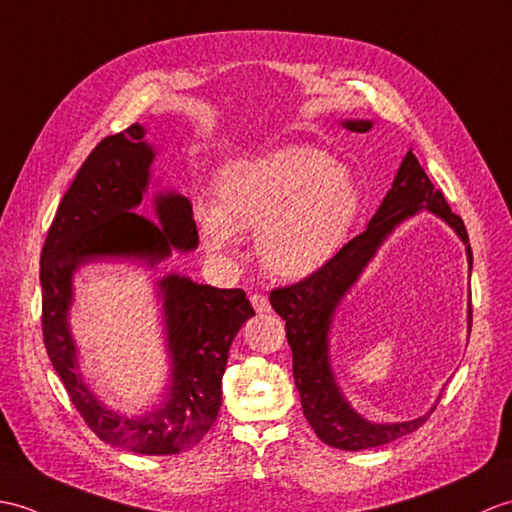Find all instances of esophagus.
Segmentation results:
<instances>
[{
    "label": "esophagus",
    "mask_w": 512,
    "mask_h": 512,
    "mask_svg": "<svg viewBox=\"0 0 512 512\" xmlns=\"http://www.w3.org/2000/svg\"><path fill=\"white\" fill-rule=\"evenodd\" d=\"M249 300H252V306L256 309V313H267L271 309L267 295H263V293H252L249 295Z\"/></svg>",
    "instance_id": "1"
}]
</instances>
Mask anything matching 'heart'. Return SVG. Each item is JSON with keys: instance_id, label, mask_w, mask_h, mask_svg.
<instances>
[{"instance_id": "heart-1", "label": "heart", "mask_w": 512, "mask_h": 512, "mask_svg": "<svg viewBox=\"0 0 512 512\" xmlns=\"http://www.w3.org/2000/svg\"><path fill=\"white\" fill-rule=\"evenodd\" d=\"M359 208L350 170L313 146H289L225 166L214 179V208H199L203 241L230 252L234 232H258L267 269L304 278L342 243Z\"/></svg>"}]
</instances>
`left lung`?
<instances>
[{
  "label": "left lung",
  "instance_id": "obj_1",
  "mask_svg": "<svg viewBox=\"0 0 512 512\" xmlns=\"http://www.w3.org/2000/svg\"><path fill=\"white\" fill-rule=\"evenodd\" d=\"M350 131H368L370 122H344ZM429 210L445 219L456 234L467 245L469 267H473V254L469 247V234L464 221L453 214L449 203L442 197V190L431 184V179L418 164L412 149L407 151L405 160L394 177V184L377 214L368 223L366 230L348 241L339 252L313 271L311 276L295 282L289 287L271 289L269 302L274 311L287 322V342L293 355V379L300 392V403L306 420L313 427L322 442L328 447L344 451H361L412 434L436 410L431 407L429 414L405 420L394 425H374L361 418L344 401L335 377L328 366V326H331L335 306L344 298V293L355 285V280L368 265V260L377 252L396 225L412 217L418 210ZM473 311L469 306V333H471Z\"/></svg>",
  "mask_w": 512,
  "mask_h": 512
}]
</instances>
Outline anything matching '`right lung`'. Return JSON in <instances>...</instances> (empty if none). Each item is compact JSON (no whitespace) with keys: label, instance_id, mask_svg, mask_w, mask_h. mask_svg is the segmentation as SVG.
<instances>
[{"label":"right lung","instance_id":"add662e5","mask_svg":"<svg viewBox=\"0 0 512 512\" xmlns=\"http://www.w3.org/2000/svg\"><path fill=\"white\" fill-rule=\"evenodd\" d=\"M142 138L144 129L131 124L100 140L63 195L41 249V328L56 374L100 440L142 456H173L195 447L217 420L232 339L254 309L243 289H217L168 276L160 282L173 357L166 403L142 418H127L102 407L85 388L67 328L78 265L113 256L146 258L155 265L173 247L188 252L199 243L186 197L168 192L155 199L162 227L131 212L149 186L155 157Z\"/></svg>","mask_w":512,"mask_h":512}]
</instances>
